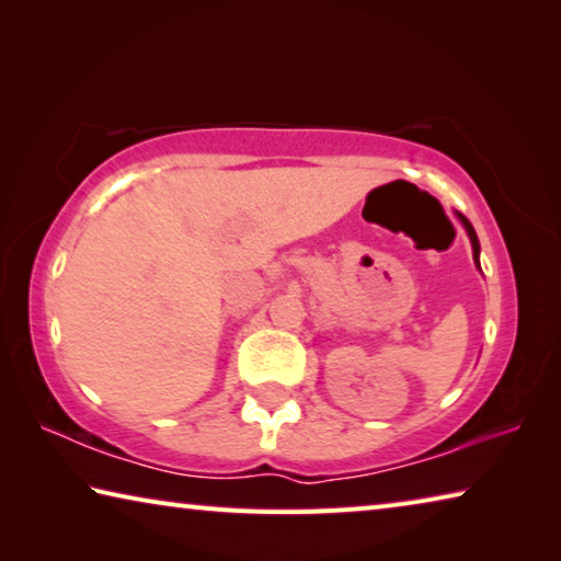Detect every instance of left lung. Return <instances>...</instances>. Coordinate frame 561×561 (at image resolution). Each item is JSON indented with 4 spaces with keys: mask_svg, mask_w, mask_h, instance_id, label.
Wrapping results in <instances>:
<instances>
[{
    "mask_svg": "<svg viewBox=\"0 0 561 561\" xmlns=\"http://www.w3.org/2000/svg\"><path fill=\"white\" fill-rule=\"evenodd\" d=\"M458 217H460V222H462V227H465V230H468V237H470V244H472V260H474V264H478V270H480V242H478V234H474V230H472V225L468 222V217H462L460 213H458Z\"/></svg>",
    "mask_w": 561,
    "mask_h": 561,
    "instance_id": "left-lung-1",
    "label": "left lung"
}]
</instances>
